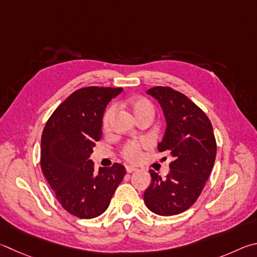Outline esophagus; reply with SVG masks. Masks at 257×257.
<instances>
[{"label":"esophagus","mask_w":257,"mask_h":257,"mask_svg":"<svg viewBox=\"0 0 257 257\" xmlns=\"http://www.w3.org/2000/svg\"><path fill=\"white\" fill-rule=\"evenodd\" d=\"M136 170H137V168L133 167V166H126V172H127L128 174L136 172Z\"/></svg>","instance_id":"obj_1"}]
</instances>
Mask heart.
<instances>
[{
	"mask_svg": "<svg viewBox=\"0 0 257 257\" xmlns=\"http://www.w3.org/2000/svg\"><path fill=\"white\" fill-rule=\"evenodd\" d=\"M130 106H131L134 116L137 117V119L141 118L142 116L146 115H152L155 114V108L152 105L150 100H148L147 98L143 97H138L133 98L131 101H130ZM117 112V106L116 105H110L107 108L102 115V128L105 131H108L110 128L112 120L115 118V115ZM148 145L146 140H134V141H128L126 142L125 145L121 147L120 155L124 159L128 161H138L141 158V154L143 148Z\"/></svg>",
	"mask_w": 257,
	"mask_h": 257,
	"instance_id": "b5f03b06",
	"label": "heart"
}]
</instances>
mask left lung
<instances>
[{
	"label": "left lung",
	"mask_w": 257,
	"mask_h": 257,
	"mask_svg": "<svg viewBox=\"0 0 257 257\" xmlns=\"http://www.w3.org/2000/svg\"><path fill=\"white\" fill-rule=\"evenodd\" d=\"M163 107L167 128L159 152L173 157L165 179L150 170L151 185L145 192L146 205L159 215H175L190 209L199 199L213 168L217 142L212 124L201 108L170 87L147 90Z\"/></svg>",
	"instance_id": "8db88e82"
}]
</instances>
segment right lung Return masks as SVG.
I'll use <instances>...</instances> for the list:
<instances>
[{
	"mask_svg": "<svg viewBox=\"0 0 257 257\" xmlns=\"http://www.w3.org/2000/svg\"><path fill=\"white\" fill-rule=\"evenodd\" d=\"M121 88L85 87L75 90L57 106L42 134L40 167L56 200L67 212L92 219L105 212L126 174L112 164L94 173L92 148L102 136L107 103Z\"/></svg>",
	"mask_w": 257,
	"mask_h": 257,
	"instance_id": "1",
	"label": "right lung"
}]
</instances>
